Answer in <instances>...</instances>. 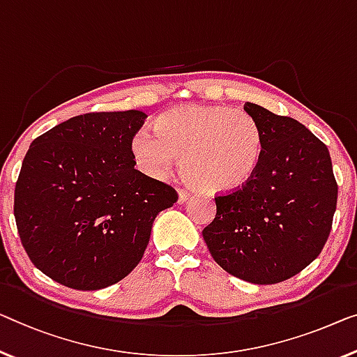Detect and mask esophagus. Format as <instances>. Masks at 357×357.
Masks as SVG:
<instances>
[{"label": "esophagus", "mask_w": 357, "mask_h": 357, "mask_svg": "<svg viewBox=\"0 0 357 357\" xmlns=\"http://www.w3.org/2000/svg\"><path fill=\"white\" fill-rule=\"evenodd\" d=\"M178 194H179V204H184L185 200L189 199V190H185V189H178Z\"/></svg>", "instance_id": "34e87169"}]
</instances>
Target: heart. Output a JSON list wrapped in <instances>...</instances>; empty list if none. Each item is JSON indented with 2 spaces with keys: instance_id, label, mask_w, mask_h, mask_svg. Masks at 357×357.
<instances>
[{
  "instance_id": "obj_1",
  "label": "heart",
  "mask_w": 357,
  "mask_h": 357,
  "mask_svg": "<svg viewBox=\"0 0 357 357\" xmlns=\"http://www.w3.org/2000/svg\"><path fill=\"white\" fill-rule=\"evenodd\" d=\"M131 149L149 176H167L181 157L184 176L197 188L206 192H231L257 173L263 135L253 116L243 110L184 105L158 116L155 132H137Z\"/></svg>"
}]
</instances>
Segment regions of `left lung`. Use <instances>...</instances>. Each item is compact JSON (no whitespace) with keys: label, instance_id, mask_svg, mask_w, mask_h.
I'll list each match as a JSON object with an SVG mask.
<instances>
[{"label":"left lung","instance_id":"8db88e82","mask_svg":"<svg viewBox=\"0 0 357 357\" xmlns=\"http://www.w3.org/2000/svg\"><path fill=\"white\" fill-rule=\"evenodd\" d=\"M263 135L257 173L241 189L215 197L204 241L226 273L258 285L294 278L322 252L338 185L327 146L290 116L245 102Z\"/></svg>","mask_w":357,"mask_h":357}]
</instances>
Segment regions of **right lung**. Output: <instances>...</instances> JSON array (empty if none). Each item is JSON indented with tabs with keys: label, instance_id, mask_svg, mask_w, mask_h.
Returning <instances> with one entry per match:
<instances>
[{
	"label": "right lung",
	"instance_id": "add662e5",
	"mask_svg": "<svg viewBox=\"0 0 357 357\" xmlns=\"http://www.w3.org/2000/svg\"><path fill=\"white\" fill-rule=\"evenodd\" d=\"M141 110L89 112L31 142L14 192L20 242L43 274L75 290L125 279L158 213L178 202L172 185L135 168Z\"/></svg>",
	"mask_w": 357,
	"mask_h": 357
}]
</instances>
